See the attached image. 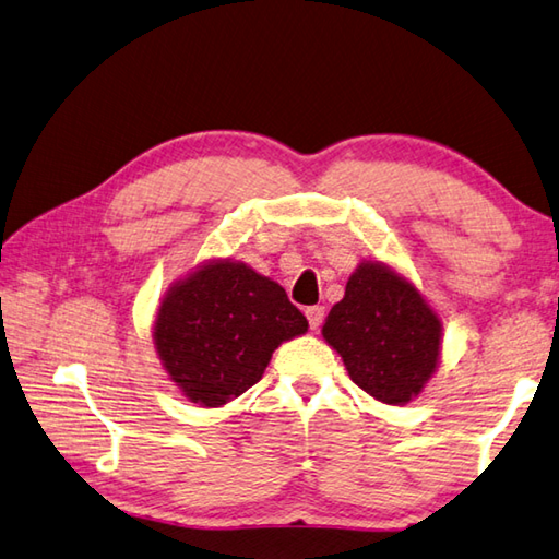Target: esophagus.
Instances as JSON below:
<instances>
[{"label":"esophagus","instance_id":"obj_1","mask_svg":"<svg viewBox=\"0 0 559 559\" xmlns=\"http://www.w3.org/2000/svg\"><path fill=\"white\" fill-rule=\"evenodd\" d=\"M306 318H308V322H310V328L318 330L320 324H322V320H324V308H322V306L308 308V310H306Z\"/></svg>","mask_w":559,"mask_h":559}]
</instances>
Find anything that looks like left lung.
Listing matches in <instances>:
<instances>
[{"label":"left lung","mask_w":559,"mask_h":559,"mask_svg":"<svg viewBox=\"0 0 559 559\" xmlns=\"http://www.w3.org/2000/svg\"><path fill=\"white\" fill-rule=\"evenodd\" d=\"M322 337L359 389L403 405L438 369L442 322L408 278L381 261H364L324 320Z\"/></svg>","instance_id":"1"}]
</instances>
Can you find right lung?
I'll list each match as a JSON object with an SVG mask.
<instances>
[{
  "instance_id": "right-lung-1",
  "label": "right lung",
  "mask_w": 559,
  "mask_h": 559,
  "mask_svg": "<svg viewBox=\"0 0 559 559\" xmlns=\"http://www.w3.org/2000/svg\"><path fill=\"white\" fill-rule=\"evenodd\" d=\"M306 332V314L276 281L241 261L215 259L168 288L154 344L188 401L219 408L263 377L278 344Z\"/></svg>"
}]
</instances>
